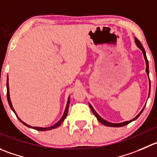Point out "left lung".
I'll list each match as a JSON object with an SVG mask.
<instances>
[{"mask_svg":"<svg viewBox=\"0 0 157 157\" xmlns=\"http://www.w3.org/2000/svg\"><path fill=\"white\" fill-rule=\"evenodd\" d=\"M135 42L136 44L137 47L139 48L140 49V50L142 51V52H143V56H144V59H145V61H146V65H147V68H146V72H147V75L149 76V64H148V60H147V55H146V52H145V50L144 48H143V45H142V44L140 43V41H139L138 39H137L136 38H135ZM149 82H150V89H149V96H150V79H149ZM89 106H90L91 108V110L92 111V113H93V114L95 115V117L97 118V119H98V121H99L102 124L105 125V126H111V127H121V126H126V125H128L129 123H130L131 122H132V121L136 120V119H137V118L139 117V116H140V114H141L142 113H143V109H144L145 106H146V105H145V106L143 107V109L140 111V113H139L138 115H137L136 116L135 118H133L132 119H131V120L129 121H126V122H119V123H113V122H108V121H106L105 119H104L103 118H102L101 116H99V115L98 114V113H96V112L95 111V109H93V107L91 105L90 103H89Z\"/></svg>","mask_w":157,"mask_h":157,"instance_id":"1","label":"left lung"}]
</instances>
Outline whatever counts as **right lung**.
Listing matches in <instances>:
<instances>
[{
    "label": "right lung",
    "instance_id": "obj_1",
    "mask_svg": "<svg viewBox=\"0 0 157 157\" xmlns=\"http://www.w3.org/2000/svg\"><path fill=\"white\" fill-rule=\"evenodd\" d=\"M7 101H8V103H9V105H10V109H12V111L14 112V114L16 115V116H17V118H18L19 120L21 121V122L23 123L25 126H28V127L29 128H32V129H36V130H38V131H48V130H51V129H55V128L59 127V126H61V124H62V122H64V120H65V119L66 118L67 115H68V107H69V103H70V96H68V101H67V104H66V107H65V112H64L63 113V116H62V118H61L60 119H59V122H57L55 124H54L53 126H49V127H38V126H29L28 124H27V123H25V122H23V121L21 120V119H20V118L17 116V113H16L15 110H14V109L13 108V105L12 104H11V101H10V92H9V84H8V75H7Z\"/></svg>",
    "mask_w": 157,
    "mask_h": 157
}]
</instances>
